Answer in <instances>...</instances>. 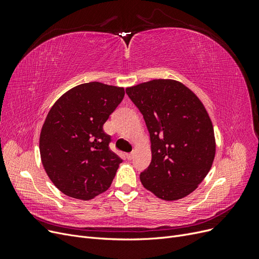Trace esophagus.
I'll return each mask as SVG.
<instances>
[{
	"mask_svg": "<svg viewBox=\"0 0 259 259\" xmlns=\"http://www.w3.org/2000/svg\"><path fill=\"white\" fill-rule=\"evenodd\" d=\"M133 155H134V153H128V154H126V158H127V160H132L133 159Z\"/></svg>",
	"mask_w": 259,
	"mask_h": 259,
	"instance_id": "34e87169",
	"label": "esophagus"
}]
</instances>
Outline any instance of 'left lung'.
<instances>
[{"mask_svg": "<svg viewBox=\"0 0 259 259\" xmlns=\"http://www.w3.org/2000/svg\"><path fill=\"white\" fill-rule=\"evenodd\" d=\"M150 134L152 159L140 173L143 186L174 201L197 189L215 158L213 124L195 94L174 80H152L126 89Z\"/></svg>", "mask_w": 259, "mask_h": 259, "instance_id": "left-lung-1", "label": "left lung"}]
</instances>
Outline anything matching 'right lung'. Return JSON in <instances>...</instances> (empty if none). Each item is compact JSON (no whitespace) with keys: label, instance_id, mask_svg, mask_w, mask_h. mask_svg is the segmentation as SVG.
<instances>
[{"label":"right lung","instance_id":"add662e5","mask_svg":"<svg viewBox=\"0 0 259 259\" xmlns=\"http://www.w3.org/2000/svg\"><path fill=\"white\" fill-rule=\"evenodd\" d=\"M123 88L90 82L65 93L46 116L41 160L53 184L68 197L90 200L110 187L122 159L103 127L121 104Z\"/></svg>","mask_w":259,"mask_h":259}]
</instances>
